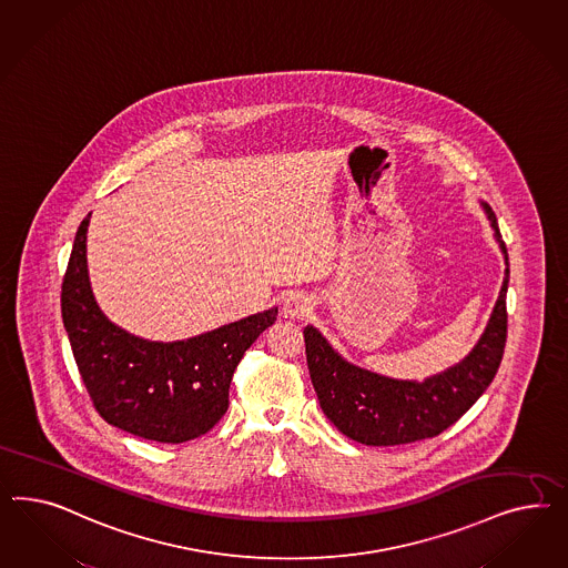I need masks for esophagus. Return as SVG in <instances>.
I'll list each match as a JSON object with an SVG mask.
<instances>
[{
  "label": "esophagus",
  "mask_w": 568,
  "mask_h": 568,
  "mask_svg": "<svg viewBox=\"0 0 568 568\" xmlns=\"http://www.w3.org/2000/svg\"><path fill=\"white\" fill-rule=\"evenodd\" d=\"M310 310H312V302L308 295L300 292L287 293L281 304V314L285 318H304Z\"/></svg>",
  "instance_id": "esophagus-1"
}]
</instances>
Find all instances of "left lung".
Here are the masks:
<instances>
[{
  "instance_id": "left-lung-1",
  "label": "left lung",
  "mask_w": 568,
  "mask_h": 568,
  "mask_svg": "<svg viewBox=\"0 0 568 568\" xmlns=\"http://www.w3.org/2000/svg\"><path fill=\"white\" fill-rule=\"evenodd\" d=\"M504 254V281L479 342L463 361L425 381H404L366 371L333 349L318 328H304L306 361L314 392L328 420L345 437L364 446H399L435 437L483 396L498 373L506 345L508 250L498 219L481 202Z\"/></svg>"
}]
</instances>
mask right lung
Listing matches in <instances>:
<instances>
[{
    "mask_svg": "<svg viewBox=\"0 0 568 568\" xmlns=\"http://www.w3.org/2000/svg\"><path fill=\"white\" fill-rule=\"evenodd\" d=\"M87 214L62 283V321L89 397L103 420L150 442L183 444L212 429L245 349L276 308L181 342H150L114 325L98 306L87 271Z\"/></svg>",
    "mask_w": 568,
    "mask_h": 568,
    "instance_id": "add662e5",
    "label": "right lung"
}]
</instances>
